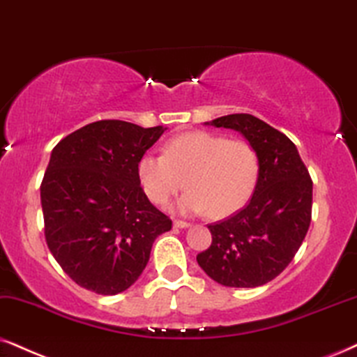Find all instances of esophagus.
Returning <instances> with one entry per match:
<instances>
[{"label":"esophagus","instance_id":"1","mask_svg":"<svg viewBox=\"0 0 357 357\" xmlns=\"http://www.w3.org/2000/svg\"><path fill=\"white\" fill-rule=\"evenodd\" d=\"M173 225H174V227H178V229H188V227H191V224L186 222V220H174Z\"/></svg>","mask_w":357,"mask_h":357}]
</instances>
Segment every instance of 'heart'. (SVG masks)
<instances>
[{
    "label": "heart",
    "instance_id": "obj_1",
    "mask_svg": "<svg viewBox=\"0 0 357 357\" xmlns=\"http://www.w3.org/2000/svg\"><path fill=\"white\" fill-rule=\"evenodd\" d=\"M259 173V155L250 143L211 132L176 135L166 142L165 155L148 151L137 165L138 183L151 202L168 204L186 179L189 191L174 209L181 214L211 211L215 218L232 214L250 199Z\"/></svg>",
    "mask_w": 357,
    "mask_h": 357
}]
</instances>
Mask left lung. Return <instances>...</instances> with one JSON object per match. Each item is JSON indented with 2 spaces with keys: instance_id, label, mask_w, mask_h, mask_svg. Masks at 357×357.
<instances>
[{
  "instance_id": "1",
  "label": "left lung",
  "mask_w": 357,
  "mask_h": 357,
  "mask_svg": "<svg viewBox=\"0 0 357 357\" xmlns=\"http://www.w3.org/2000/svg\"><path fill=\"white\" fill-rule=\"evenodd\" d=\"M206 125L241 133L259 155L260 173L249 204L232 218L207 225L212 243L196 260L224 287L265 285L287 268L308 232L310 173L291 139L254 115H225Z\"/></svg>"
}]
</instances>
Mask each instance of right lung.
<instances>
[{"label":"right lung","instance_id":"right-lung-1","mask_svg":"<svg viewBox=\"0 0 357 357\" xmlns=\"http://www.w3.org/2000/svg\"><path fill=\"white\" fill-rule=\"evenodd\" d=\"M121 120L93 121L57 143L40 184L44 234L62 270L98 295H116L145 270L171 219L151 204L137 165L165 133Z\"/></svg>","mask_w":357,"mask_h":357}]
</instances>
